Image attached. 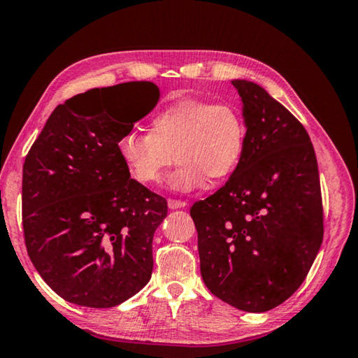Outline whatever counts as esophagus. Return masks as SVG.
<instances>
[{"label": "esophagus", "mask_w": 358, "mask_h": 358, "mask_svg": "<svg viewBox=\"0 0 358 358\" xmlns=\"http://www.w3.org/2000/svg\"><path fill=\"white\" fill-rule=\"evenodd\" d=\"M185 206H187V203L180 201V199H173V198L168 199V208L169 209H182V208H185Z\"/></svg>", "instance_id": "esophagus-1"}]
</instances>
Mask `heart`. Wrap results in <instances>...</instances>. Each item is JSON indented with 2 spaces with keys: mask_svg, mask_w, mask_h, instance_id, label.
Segmentation results:
<instances>
[{
  "mask_svg": "<svg viewBox=\"0 0 358 358\" xmlns=\"http://www.w3.org/2000/svg\"><path fill=\"white\" fill-rule=\"evenodd\" d=\"M117 152L129 174L143 185H157L173 162L169 178L178 192L222 182L241 165L247 125L231 103L184 97L163 106L150 119V130L130 129L117 140Z\"/></svg>",
  "mask_w": 358,
  "mask_h": 358,
  "instance_id": "heart-1",
  "label": "heart"
}]
</instances>
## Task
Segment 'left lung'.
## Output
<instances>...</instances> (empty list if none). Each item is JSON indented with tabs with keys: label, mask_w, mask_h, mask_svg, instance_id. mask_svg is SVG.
Returning <instances> with one entry per match:
<instances>
[{
	"label": "left lung",
	"mask_w": 358,
	"mask_h": 358,
	"mask_svg": "<svg viewBox=\"0 0 358 358\" xmlns=\"http://www.w3.org/2000/svg\"><path fill=\"white\" fill-rule=\"evenodd\" d=\"M233 85L243 103L245 154L190 215L208 289L236 308L264 313L299 289L321 248V182L299 119L259 85Z\"/></svg>",
	"instance_id": "1"
}]
</instances>
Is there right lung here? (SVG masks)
Here are the masks:
<instances>
[{
	"label": "right lung",
	"instance_id": "add662e5",
	"mask_svg": "<svg viewBox=\"0 0 358 358\" xmlns=\"http://www.w3.org/2000/svg\"><path fill=\"white\" fill-rule=\"evenodd\" d=\"M138 113L117 121L99 90L56 106L23 163L24 245L43 281L67 302L110 308L135 296L152 275V239L166 199L130 179L117 140L154 108L160 91L130 81ZM106 90V87H102Z\"/></svg>",
	"mask_w": 358,
	"mask_h": 358
}]
</instances>
